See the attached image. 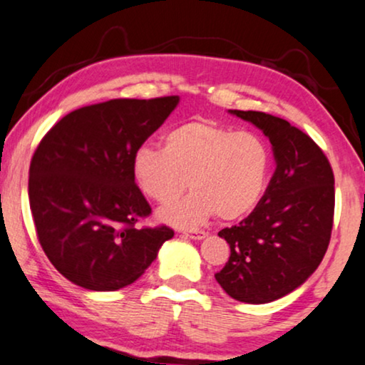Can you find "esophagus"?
Wrapping results in <instances>:
<instances>
[{"mask_svg":"<svg viewBox=\"0 0 365 365\" xmlns=\"http://www.w3.org/2000/svg\"><path fill=\"white\" fill-rule=\"evenodd\" d=\"M183 236L190 237V239H195V241H198V239H204L207 234L205 230H198V229H190V230H183Z\"/></svg>","mask_w":365,"mask_h":365,"instance_id":"34e87169","label":"esophagus"}]
</instances>
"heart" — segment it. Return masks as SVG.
<instances>
[{
    "label": "heart",
    "instance_id": "heart-1",
    "mask_svg": "<svg viewBox=\"0 0 365 365\" xmlns=\"http://www.w3.org/2000/svg\"><path fill=\"white\" fill-rule=\"evenodd\" d=\"M271 163L269 145L257 133L192 119L170 129L163 150L136 148L131 173L141 193L158 204L176 200L190 179L192 195L163 207L160 217L177 227H195L215 214L236 220L255 210L269 183Z\"/></svg>",
    "mask_w": 365,
    "mask_h": 365
}]
</instances>
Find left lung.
Listing matches in <instances>:
<instances>
[{"label": "left lung", "mask_w": 365, "mask_h": 365, "mask_svg": "<svg viewBox=\"0 0 365 365\" xmlns=\"http://www.w3.org/2000/svg\"><path fill=\"white\" fill-rule=\"evenodd\" d=\"M269 138L276 168L256 209L219 236L230 247L217 283L234 299L269 303L308 279L329 247L335 178L315 141L284 119L261 110L230 109Z\"/></svg>", "instance_id": "left-lung-1"}]
</instances>
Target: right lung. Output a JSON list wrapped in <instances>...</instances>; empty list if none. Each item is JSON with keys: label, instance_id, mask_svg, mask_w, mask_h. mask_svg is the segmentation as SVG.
I'll use <instances>...</instances> for the list:
<instances>
[{"label": "right lung", "instance_id": "right-lung-1", "mask_svg": "<svg viewBox=\"0 0 365 365\" xmlns=\"http://www.w3.org/2000/svg\"><path fill=\"white\" fill-rule=\"evenodd\" d=\"M177 104L178 96H167L84 106L41 138L30 163V209L41 249L72 283L124 288L173 237L167 225L138 227L151 207L131 158Z\"/></svg>", "mask_w": 365, "mask_h": 365}]
</instances>
